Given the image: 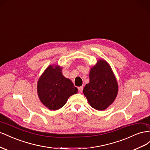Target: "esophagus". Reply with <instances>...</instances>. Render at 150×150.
<instances>
[{
  "mask_svg": "<svg viewBox=\"0 0 150 150\" xmlns=\"http://www.w3.org/2000/svg\"><path fill=\"white\" fill-rule=\"evenodd\" d=\"M83 87L82 86V87H78V90H79V92H80V93H82V91H83Z\"/></svg>",
  "mask_w": 150,
  "mask_h": 150,
  "instance_id": "esophagus-1",
  "label": "esophagus"
}]
</instances>
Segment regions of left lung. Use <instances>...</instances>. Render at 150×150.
<instances>
[{
    "label": "left lung",
    "instance_id": "8db88e82",
    "mask_svg": "<svg viewBox=\"0 0 150 150\" xmlns=\"http://www.w3.org/2000/svg\"><path fill=\"white\" fill-rule=\"evenodd\" d=\"M90 82L83 92L92 108L103 110L112 104L118 92V84L109 63L99 59L90 71Z\"/></svg>",
    "mask_w": 150,
    "mask_h": 150
}]
</instances>
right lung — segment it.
Segmentation results:
<instances>
[{
	"label": "right lung",
	"instance_id": "obj_1",
	"mask_svg": "<svg viewBox=\"0 0 150 150\" xmlns=\"http://www.w3.org/2000/svg\"><path fill=\"white\" fill-rule=\"evenodd\" d=\"M62 71L58 65H50L38 82V97L42 103L51 110L62 108L68 98L78 92L71 81L62 75Z\"/></svg>",
	"mask_w": 150,
	"mask_h": 150
}]
</instances>
